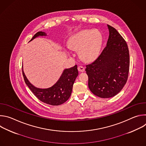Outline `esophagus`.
I'll list each match as a JSON object with an SVG mask.
<instances>
[{"instance_id": "1", "label": "esophagus", "mask_w": 146, "mask_h": 146, "mask_svg": "<svg viewBox=\"0 0 146 146\" xmlns=\"http://www.w3.org/2000/svg\"><path fill=\"white\" fill-rule=\"evenodd\" d=\"M78 72H84L85 68H84V67L81 66H80L78 67Z\"/></svg>"}]
</instances>
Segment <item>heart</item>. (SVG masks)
<instances>
[{
  "label": "heart",
  "instance_id": "heart-1",
  "mask_svg": "<svg viewBox=\"0 0 146 146\" xmlns=\"http://www.w3.org/2000/svg\"><path fill=\"white\" fill-rule=\"evenodd\" d=\"M102 37L97 30H83L70 38L69 47L71 49L79 50L82 59L87 61L94 59L98 55L102 44Z\"/></svg>",
  "mask_w": 146,
  "mask_h": 146
}]
</instances>
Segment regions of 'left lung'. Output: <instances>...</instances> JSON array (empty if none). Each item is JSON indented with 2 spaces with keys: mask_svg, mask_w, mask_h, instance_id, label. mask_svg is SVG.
<instances>
[{
  "mask_svg": "<svg viewBox=\"0 0 146 146\" xmlns=\"http://www.w3.org/2000/svg\"><path fill=\"white\" fill-rule=\"evenodd\" d=\"M108 27L109 36L106 46L86 69L90 91L102 98L113 97L121 91L129 70V54L125 40L115 28Z\"/></svg>",
  "mask_w": 146,
  "mask_h": 146,
  "instance_id": "1",
  "label": "left lung"
}]
</instances>
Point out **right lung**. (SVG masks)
<instances>
[{
	"mask_svg": "<svg viewBox=\"0 0 146 146\" xmlns=\"http://www.w3.org/2000/svg\"><path fill=\"white\" fill-rule=\"evenodd\" d=\"M47 36L44 32H38L30 41L38 36ZM23 70V74L26 84L33 94L41 102L52 106H58L66 102L71 95L73 86L78 76L77 65L64 70L59 79L55 84L48 88H38L29 81Z\"/></svg>",
	"mask_w": 146,
	"mask_h": 146,
	"instance_id": "obj_1",
	"label": "right lung"
}]
</instances>
